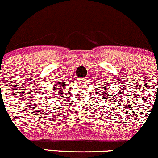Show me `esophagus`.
I'll list each match as a JSON object with an SVG mask.
<instances>
[{
    "label": "esophagus",
    "mask_w": 158,
    "mask_h": 158,
    "mask_svg": "<svg viewBox=\"0 0 158 158\" xmlns=\"http://www.w3.org/2000/svg\"><path fill=\"white\" fill-rule=\"evenodd\" d=\"M86 81V80L85 78H78V79H77V81H78L79 83H82V84H84V83Z\"/></svg>",
    "instance_id": "obj_1"
}]
</instances>
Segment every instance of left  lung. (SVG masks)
<instances>
[{"label":"left lung","instance_id":"8db88e82","mask_svg":"<svg viewBox=\"0 0 158 158\" xmlns=\"http://www.w3.org/2000/svg\"><path fill=\"white\" fill-rule=\"evenodd\" d=\"M102 86V87L101 88H102V90H105V89H107V87H108V86H107V85H104V84H102V86ZM102 94H105V96H104V97H103V98H105V100H107V101H110V97H109L108 96V95H107V93H102Z\"/></svg>","mask_w":158,"mask_h":158}]
</instances>
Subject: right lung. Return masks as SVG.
Instances as JSON below:
<instances>
[{"label":"right lung","instance_id":"right-lung-1","mask_svg":"<svg viewBox=\"0 0 158 158\" xmlns=\"http://www.w3.org/2000/svg\"><path fill=\"white\" fill-rule=\"evenodd\" d=\"M56 85L54 88L51 89V91H50L49 95H52L54 98H58L60 95H63V89L65 88V86L68 85V83L65 82H59V81H56Z\"/></svg>","mask_w":158,"mask_h":158}]
</instances>
